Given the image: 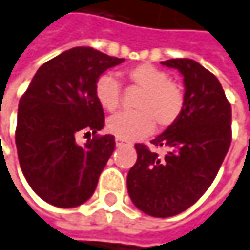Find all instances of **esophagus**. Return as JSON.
<instances>
[{"mask_svg":"<svg viewBox=\"0 0 250 250\" xmlns=\"http://www.w3.org/2000/svg\"><path fill=\"white\" fill-rule=\"evenodd\" d=\"M125 145H130V143H127L125 140H122V139H116V146H125Z\"/></svg>","mask_w":250,"mask_h":250,"instance_id":"obj_1","label":"esophagus"}]
</instances>
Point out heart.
Instances as JSON below:
<instances>
[{"instance_id": "heart-1", "label": "heart", "mask_w": 250, "mask_h": 250, "mask_svg": "<svg viewBox=\"0 0 250 250\" xmlns=\"http://www.w3.org/2000/svg\"><path fill=\"white\" fill-rule=\"evenodd\" d=\"M127 78L131 85L142 89L136 103L137 111L113 116L107 123L110 133L122 140H139L155 130V122L161 128H167L179 119L184 108V91L165 71L142 63L128 69ZM94 95L105 111L113 113L122 100L120 82L110 74H103L95 81Z\"/></svg>"}]
</instances>
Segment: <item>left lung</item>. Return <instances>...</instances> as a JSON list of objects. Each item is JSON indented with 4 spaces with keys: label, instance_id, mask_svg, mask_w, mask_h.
<instances>
[{
    "label": "left lung",
    "instance_id": "1",
    "mask_svg": "<svg viewBox=\"0 0 250 250\" xmlns=\"http://www.w3.org/2000/svg\"><path fill=\"white\" fill-rule=\"evenodd\" d=\"M161 63L184 76V108L174 125L152 140L168 149L165 156L134 145L137 161L127 175V191L140 211L171 217L197 203L214 181L231 142V107L219 79L195 61Z\"/></svg>",
    "mask_w": 250,
    "mask_h": 250
}]
</instances>
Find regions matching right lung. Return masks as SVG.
Listing matches in <instances>:
<instances>
[{
	"label": "right lung",
	"instance_id": "obj_1",
	"mask_svg": "<svg viewBox=\"0 0 250 250\" xmlns=\"http://www.w3.org/2000/svg\"><path fill=\"white\" fill-rule=\"evenodd\" d=\"M125 59L92 47H74L39 68L19 103L16 145L23 175L46 203L72 208L95 191L110 159L114 136H98L104 111L94 95L95 81ZM79 131L94 134L83 146Z\"/></svg>",
	"mask_w": 250,
	"mask_h": 250
}]
</instances>
